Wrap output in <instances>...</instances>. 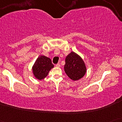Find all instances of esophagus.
Instances as JSON below:
<instances>
[{
	"mask_svg": "<svg viewBox=\"0 0 122 122\" xmlns=\"http://www.w3.org/2000/svg\"><path fill=\"white\" fill-rule=\"evenodd\" d=\"M56 67H60L61 65H60V64H56Z\"/></svg>",
	"mask_w": 122,
	"mask_h": 122,
	"instance_id": "34e87169",
	"label": "esophagus"
}]
</instances>
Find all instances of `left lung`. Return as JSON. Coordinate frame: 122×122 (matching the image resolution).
I'll use <instances>...</instances> for the list:
<instances>
[{"label": "left lung", "instance_id": "1", "mask_svg": "<svg viewBox=\"0 0 122 122\" xmlns=\"http://www.w3.org/2000/svg\"><path fill=\"white\" fill-rule=\"evenodd\" d=\"M64 68L68 77L74 81L81 79L86 72V67L83 59L74 51H71L66 56Z\"/></svg>", "mask_w": 122, "mask_h": 122}]
</instances>
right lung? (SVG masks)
Listing matches in <instances>:
<instances>
[{"label": "right lung", "mask_w": 122, "mask_h": 122, "mask_svg": "<svg viewBox=\"0 0 122 122\" xmlns=\"http://www.w3.org/2000/svg\"><path fill=\"white\" fill-rule=\"evenodd\" d=\"M54 68L51 59L44 56H40L32 66V72L36 79H44L48 76L49 71Z\"/></svg>", "instance_id": "1"}]
</instances>
